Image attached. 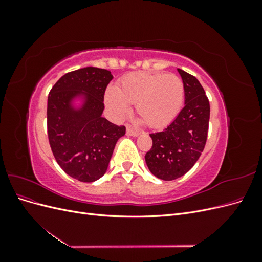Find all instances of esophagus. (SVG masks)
Here are the masks:
<instances>
[{"label": "esophagus", "mask_w": 262, "mask_h": 262, "mask_svg": "<svg viewBox=\"0 0 262 262\" xmlns=\"http://www.w3.org/2000/svg\"><path fill=\"white\" fill-rule=\"evenodd\" d=\"M126 134H128V136H130V137H138L140 132L133 130L131 128H126Z\"/></svg>", "instance_id": "esophagus-1"}]
</instances>
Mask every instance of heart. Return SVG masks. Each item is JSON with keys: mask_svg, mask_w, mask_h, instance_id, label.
<instances>
[{"mask_svg": "<svg viewBox=\"0 0 262 262\" xmlns=\"http://www.w3.org/2000/svg\"><path fill=\"white\" fill-rule=\"evenodd\" d=\"M185 86L175 74L137 72L125 75L117 89L106 93V104L117 118L136 104L138 115L152 128H161L177 117L184 105Z\"/></svg>", "mask_w": 262, "mask_h": 262, "instance_id": "heart-1", "label": "heart"}]
</instances>
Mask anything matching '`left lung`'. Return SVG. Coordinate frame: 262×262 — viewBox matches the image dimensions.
Returning a JSON list of instances; mask_svg holds the SVG:
<instances>
[{
  "mask_svg": "<svg viewBox=\"0 0 262 262\" xmlns=\"http://www.w3.org/2000/svg\"><path fill=\"white\" fill-rule=\"evenodd\" d=\"M185 86V107L167 128L150 133L153 145L145 154L149 171L162 180L184 176L199 160L207 143L210 102L196 78L178 69Z\"/></svg>",
  "mask_w": 262,
  "mask_h": 262,
  "instance_id": "8db88e82",
  "label": "left lung"
}]
</instances>
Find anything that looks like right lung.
Segmentation results:
<instances>
[{
    "mask_svg": "<svg viewBox=\"0 0 262 262\" xmlns=\"http://www.w3.org/2000/svg\"><path fill=\"white\" fill-rule=\"evenodd\" d=\"M110 71L93 67L72 71L53 85L48 96L47 129L55 161L69 176L93 182L105 175L117 141L125 134L102 117L104 95L113 80ZM83 96L80 110L72 106Z\"/></svg>",
    "mask_w": 262,
    "mask_h": 262,
    "instance_id": "add662e5",
    "label": "right lung"
}]
</instances>
